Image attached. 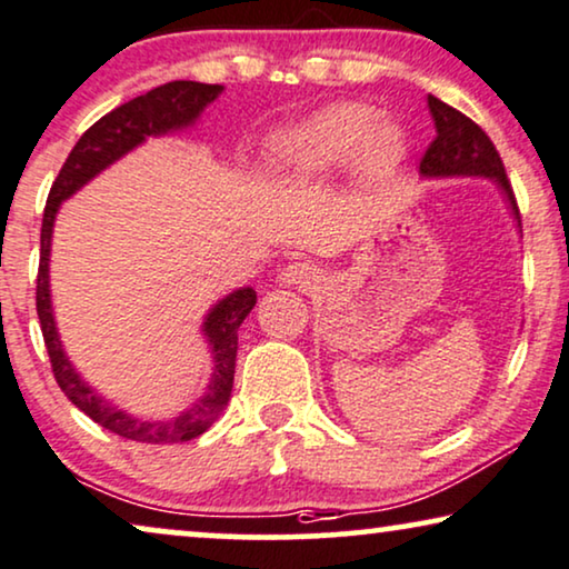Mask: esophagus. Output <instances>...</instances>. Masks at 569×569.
Wrapping results in <instances>:
<instances>
[{
    "label": "esophagus",
    "mask_w": 569,
    "mask_h": 569,
    "mask_svg": "<svg viewBox=\"0 0 569 569\" xmlns=\"http://www.w3.org/2000/svg\"><path fill=\"white\" fill-rule=\"evenodd\" d=\"M315 278H317L315 268L307 262H291V264H286L283 272H280V280L289 286H309Z\"/></svg>",
    "instance_id": "obj_1"
}]
</instances>
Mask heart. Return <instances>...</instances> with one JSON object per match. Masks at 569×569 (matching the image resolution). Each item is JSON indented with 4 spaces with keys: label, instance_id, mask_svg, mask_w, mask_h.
<instances>
[{
    "label": "heart",
    "instance_id": "obj_1",
    "mask_svg": "<svg viewBox=\"0 0 569 569\" xmlns=\"http://www.w3.org/2000/svg\"><path fill=\"white\" fill-rule=\"evenodd\" d=\"M406 156L398 124L361 103H336L286 130L270 148V166L280 179L309 181L351 161L367 184L385 181Z\"/></svg>",
    "mask_w": 569,
    "mask_h": 569
}]
</instances>
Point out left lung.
<instances>
[{
    "mask_svg": "<svg viewBox=\"0 0 569 569\" xmlns=\"http://www.w3.org/2000/svg\"><path fill=\"white\" fill-rule=\"evenodd\" d=\"M429 111L435 119L437 138L431 140V146L423 153L419 171L421 177H487L495 179L497 187L502 189L510 210L518 221L520 229V210L515 202L510 179L505 173V163L499 158L495 142L489 140V134L476 124L473 119H468L466 113L452 109L439 98L429 96Z\"/></svg>",
    "mask_w": 569,
    "mask_h": 569,
    "instance_id": "obj_1",
    "label": "left lung"
}]
</instances>
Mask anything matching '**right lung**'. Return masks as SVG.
Returning <instances> with one entry per match:
<instances>
[{
	"instance_id": "1",
	"label": "right lung",
	"mask_w": 569,
	"mask_h": 569,
	"mask_svg": "<svg viewBox=\"0 0 569 569\" xmlns=\"http://www.w3.org/2000/svg\"><path fill=\"white\" fill-rule=\"evenodd\" d=\"M223 86H206L194 80H173L166 86L148 90L146 96L132 98V101L117 106L82 132L78 146L70 150L67 161L59 171V177L51 184L47 210H43L41 223V262H38L36 278V312L41 320L43 343H47L54 380L67 398L80 408L82 413L90 416L103 429L113 435L134 439V442L148 445H169V442H187V439L200 437L202 431L213 427L218 416L223 413L226 403L231 398L233 388V369H237V348H239V325L252 312L257 305L254 289H239L229 297L218 301L210 309L206 322H202V336L208 338L210 353H213V377L210 385L197 403L187 411L166 421H142L134 419L111 400L98 396L82 377L74 372L72 361L67 359L62 340H59L54 312H51V291H49V254H51V233H54L57 210L67 197H72L80 187H86L90 179L98 177L106 166L119 161L121 156L130 153L140 142L158 134H169L184 127L194 124L202 109L213 103Z\"/></svg>"
}]
</instances>
